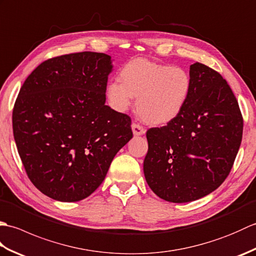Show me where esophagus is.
<instances>
[{
	"instance_id": "obj_1",
	"label": "esophagus",
	"mask_w": 256,
	"mask_h": 256,
	"mask_svg": "<svg viewBox=\"0 0 256 256\" xmlns=\"http://www.w3.org/2000/svg\"><path fill=\"white\" fill-rule=\"evenodd\" d=\"M132 131H133L134 135H142V134L145 133V128L138 123H133L132 124Z\"/></svg>"
}]
</instances>
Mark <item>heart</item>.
<instances>
[{
    "label": "heart",
    "instance_id": "b5f03b06",
    "mask_svg": "<svg viewBox=\"0 0 256 256\" xmlns=\"http://www.w3.org/2000/svg\"><path fill=\"white\" fill-rule=\"evenodd\" d=\"M120 80L108 86V103L123 112L136 96L138 116L152 125L174 121L182 112L192 90V77L186 69L142 58L125 64Z\"/></svg>",
    "mask_w": 256,
    "mask_h": 256
}]
</instances>
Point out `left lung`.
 Listing matches in <instances>:
<instances>
[{"mask_svg": "<svg viewBox=\"0 0 256 256\" xmlns=\"http://www.w3.org/2000/svg\"><path fill=\"white\" fill-rule=\"evenodd\" d=\"M192 90L182 112L146 132L144 175L150 189L170 202H189L226 180L240 148L243 116L222 76L204 64L190 66Z\"/></svg>", "mask_w": 256, "mask_h": 256, "instance_id": "1", "label": "left lung"}]
</instances>
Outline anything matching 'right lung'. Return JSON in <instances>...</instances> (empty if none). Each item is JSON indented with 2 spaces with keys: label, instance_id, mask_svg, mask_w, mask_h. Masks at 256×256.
<instances>
[{
  "label": "right lung",
  "instance_id": "1",
  "mask_svg": "<svg viewBox=\"0 0 256 256\" xmlns=\"http://www.w3.org/2000/svg\"><path fill=\"white\" fill-rule=\"evenodd\" d=\"M111 57L82 52L47 59L26 78L13 133L32 184L58 201L88 197L133 136L131 118L106 106Z\"/></svg>",
  "mask_w": 256,
  "mask_h": 256
}]
</instances>
